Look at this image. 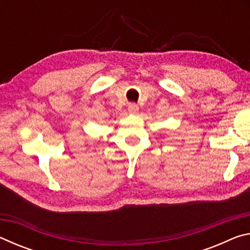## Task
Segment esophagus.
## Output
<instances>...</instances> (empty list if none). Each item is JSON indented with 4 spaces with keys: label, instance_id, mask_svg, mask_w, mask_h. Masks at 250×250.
Returning <instances> with one entry per match:
<instances>
[{
    "label": "esophagus",
    "instance_id": "esophagus-1",
    "mask_svg": "<svg viewBox=\"0 0 250 250\" xmlns=\"http://www.w3.org/2000/svg\"><path fill=\"white\" fill-rule=\"evenodd\" d=\"M138 110H139V107H138V104H128V111L129 112H131V113H137L138 112Z\"/></svg>",
    "mask_w": 250,
    "mask_h": 250
}]
</instances>
